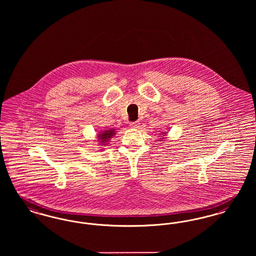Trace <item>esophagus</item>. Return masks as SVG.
Returning <instances> with one entry per match:
<instances>
[{
    "label": "esophagus",
    "mask_w": 256,
    "mask_h": 256,
    "mask_svg": "<svg viewBox=\"0 0 256 256\" xmlns=\"http://www.w3.org/2000/svg\"><path fill=\"white\" fill-rule=\"evenodd\" d=\"M130 126H131L132 128H138V127H140V122H131V123H130Z\"/></svg>",
    "instance_id": "34e87169"
}]
</instances>
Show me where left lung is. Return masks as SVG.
I'll return each mask as SVG.
<instances>
[{
    "label": "left lung",
    "mask_w": 256,
    "mask_h": 256,
    "mask_svg": "<svg viewBox=\"0 0 256 256\" xmlns=\"http://www.w3.org/2000/svg\"><path fill=\"white\" fill-rule=\"evenodd\" d=\"M166 134H168V132H162V133H161V134H162V136H161L162 140H164V136H166Z\"/></svg>",
    "instance_id": "1"
}]
</instances>
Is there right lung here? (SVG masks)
Wrapping results in <instances>:
<instances>
[{
  "instance_id": "obj_1",
  "label": "right lung",
  "mask_w": 256,
  "mask_h": 256,
  "mask_svg": "<svg viewBox=\"0 0 256 256\" xmlns=\"http://www.w3.org/2000/svg\"><path fill=\"white\" fill-rule=\"evenodd\" d=\"M116 134V129H108V130H104L101 131L97 134V142H99V146H106L108 144L110 138H112Z\"/></svg>"
}]
</instances>
